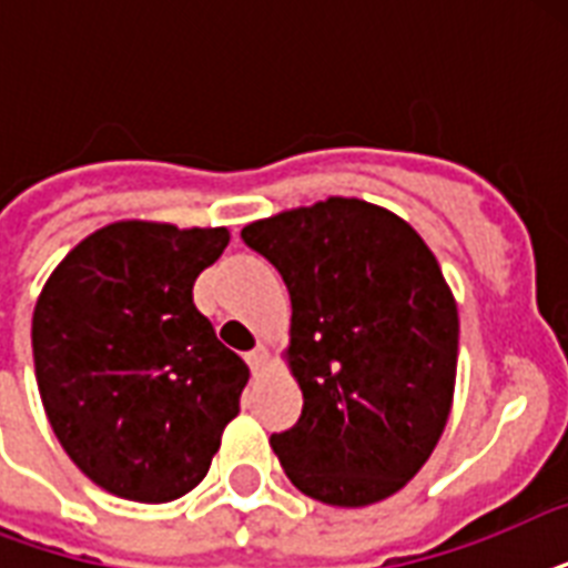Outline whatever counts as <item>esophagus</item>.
I'll return each instance as SVG.
<instances>
[{
  "label": "esophagus",
  "instance_id": "esophagus-1",
  "mask_svg": "<svg viewBox=\"0 0 568 568\" xmlns=\"http://www.w3.org/2000/svg\"><path fill=\"white\" fill-rule=\"evenodd\" d=\"M244 359H247V365L253 368V374H262L267 368V363H271V354H267L265 345H258V347H253V351H250Z\"/></svg>",
  "mask_w": 568,
  "mask_h": 568
}]
</instances>
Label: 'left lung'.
Listing matches in <instances>:
<instances>
[{"label": "left lung", "mask_w": 568, "mask_h": 568, "mask_svg": "<svg viewBox=\"0 0 568 568\" xmlns=\"http://www.w3.org/2000/svg\"><path fill=\"white\" fill-rule=\"evenodd\" d=\"M241 239L292 294L283 356L303 413L271 436L288 480L329 507L404 489L442 439L457 383V301L433 250L356 196L285 209Z\"/></svg>", "instance_id": "left-lung-1"}]
</instances>
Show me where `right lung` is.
<instances>
[{"instance_id": "1", "label": "right lung", "mask_w": 568, "mask_h": 568, "mask_svg": "<svg viewBox=\"0 0 568 568\" xmlns=\"http://www.w3.org/2000/svg\"><path fill=\"white\" fill-rule=\"evenodd\" d=\"M226 244V226L114 221L58 262L34 303L40 400L67 457L105 493L176 501L239 415L250 368L191 297Z\"/></svg>"}]
</instances>
